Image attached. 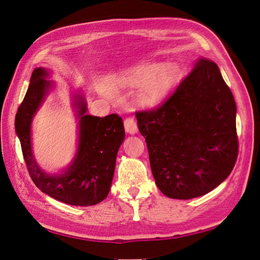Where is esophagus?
I'll return each mask as SVG.
<instances>
[{"instance_id": "esophagus-1", "label": "esophagus", "mask_w": 260, "mask_h": 260, "mask_svg": "<svg viewBox=\"0 0 260 260\" xmlns=\"http://www.w3.org/2000/svg\"><path fill=\"white\" fill-rule=\"evenodd\" d=\"M124 127H125V131L128 133V134L131 135H134L137 133L138 128H137V124H136V121L134 118L132 117H128L126 118L124 121Z\"/></svg>"}]
</instances>
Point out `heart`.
Masks as SVG:
<instances>
[{
  "instance_id": "heart-1",
  "label": "heart",
  "mask_w": 260,
  "mask_h": 260,
  "mask_svg": "<svg viewBox=\"0 0 260 260\" xmlns=\"http://www.w3.org/2000/svg\"><path fill=\"white\" fill-rule=\"evenodd\" d=\"M180 77V67L175 62H147L125 71L118 82L127 86H138V102L144 108L160 104Z\"/></svg>"
}]
</instances>
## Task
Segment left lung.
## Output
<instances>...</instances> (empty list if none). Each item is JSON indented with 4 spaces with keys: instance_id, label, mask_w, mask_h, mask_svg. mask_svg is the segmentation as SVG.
<instances>
[{
    "instance_id": "obj_1",
    "label": "left lung",
    "mask_w": 260,
    "mask_h": 260,
    "mask_svg": "<svg viewBox=\"0 0 260 260\" xmlns=\"http://www.w3.org/2000/svg\"><path fill=\"white\" fill-rule=\"evenodd\" d=\"M136 117L155 182L168 198L209 193L234 168L236 103L215 62L199 59L160 108Z\"/></svg>"
}]
</instances>
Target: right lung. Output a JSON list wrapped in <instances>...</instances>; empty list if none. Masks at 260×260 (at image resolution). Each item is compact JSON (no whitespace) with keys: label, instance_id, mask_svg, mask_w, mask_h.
Segmentation results:
<instances>
[{"label":"right lung","instance_id":"1","mask_svg":"<svg viewBox=\"0 0 260 260\" xmlns=\"http://www.w3.org/2000/svg\"><path fill=\"white\" fill-rule=\"evenodd\" d=\"M47 68H35L27 92L19 105L15 131L31 180L44 193L58 201L78 206L98 204L108 197L114 176L117 151L125 138L124 124L116 114L104 117L86 114L81 90L73 93L72 108L78 122L76 155L59 174H48L37 164L31 143V123L55 82L47 79Z\"/></svg>","mask_w":260,"mask_h":260}]
</instances>
